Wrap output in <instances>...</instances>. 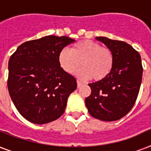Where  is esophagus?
<instances>
[{"label": "esophagus", "instance_id": "obj_1", "mask_svg": "<svg viewBox=\"0 0 151 151\" xmlns=\"http://www.w3.org/2000/svg\"><path fill=\"white\" fill-rule=\"evenodd\" d=\"M77 84H78V88H80L82 85V82L79 80H77Z\"/></svg>", "mask_w": 151, "mask_h": 151}]
</instances>
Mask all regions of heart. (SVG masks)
Instances as JSON below:
<instances>
[{
  "label": "heart",
  "mask_w": 151,
  "mask_h": 151,
  "mask_svg": "<svg viewBox=\"0 0 151 151\" xmlns=\"http://www.w3.org/2000/svg\"><path fill=\"white\" fill-rule=\"evenodd\" d=\"M114 55L110 48L101 47L91 40H82L73 45L72 50L63 48L59 54L60 66L66 73H74L80 65L78 75L81 79H92L96 81L105 79L114 66Z\"/></svg>",
  "instance_id": "b5f03b06"
}]
</instances>
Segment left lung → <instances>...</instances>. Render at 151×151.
I'll use <instances>...</instances> for the list:
<instances>
[{
    "mask_svg": "<svg viewBox=\"0 0 151 151\" xmlns=\"http://www.w3.org/2000/svg\"><path fill=\"white\" fill-rule=\"evenodd\" d=\"M114 55V66L102 81L88 84L92 92L85 105L92 117L103 122L121 119L133 107L140 88L143 66L140 55L124 41L98 37Z\"/></svg>",
    "mask_w": 151,
    "mask_h": 151,
    "instance_id": "8db88e82",
    "label": "left lung"
}]
</instances>
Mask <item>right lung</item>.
<instances>
[{"label": "right lung", "instance_id": "add662e5", "mask_svg": "<svg viewBox=\"0 0 151 151\" xmlns=\"http://www.w3.org/2000/svg\"><path fill=\"white\" fill-rule=\"evenodd\" d=\"M74 40L50 36L22 44L8 62V88L19 114L34 124L61 117L77 81L60 66L59 54Z\"/></svg>", "mask_w": 151, "mask_h": 151}]
</instances>
